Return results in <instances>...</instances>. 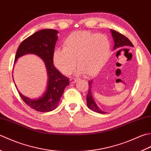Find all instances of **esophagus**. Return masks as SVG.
<instances>
[{"label": "esophagus", "instance_id": "34e87169", "mask_svg": "<svg viewBox=\"0 0 151 151\" xmlns=\"http://www.w3.org/2000/svg\"><path fill=\"white\" fill-rule=\"evenodd\" d=\"M70 83H76V82H77L78 81V79H73V78H70Z\"/></svg>", "mask_w": 151, "mask_h": 151}]
</instances>
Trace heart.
<instances>
[{"label": "heart", "instance_id": "1", "mask_svg": "<svg viewBox=\"0 0 151 151\" xmlns=\"http://www.w3.org/2000/svg\"><path fill=\"white\" fill-rule=\"evenodd\" d=\"M63 48L53 53L55 66L64 74L71 73L76 66L79 74L92 77L99 72L108 60L111 45L106 36L86 31H75L68 36Z\"/></svg>", "mask_w": 151, "mask_h": 151}]
</instances>
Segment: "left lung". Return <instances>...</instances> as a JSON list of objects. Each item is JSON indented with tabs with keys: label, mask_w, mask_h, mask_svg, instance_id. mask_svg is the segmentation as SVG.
I'll return each mask as SVG.
<instances>
[{
	"label": "left lung",
	"mask_w": 151,
	"mask_h": 151,
	"mask_svg": "<svg viewBox=\"0 0 151 151\" xmlns=\"http://www.w3.org/2000/svg\"><path fill=\"white\" fill-rule=\"evenodd\" d=\"M111 32L114 41V47H113V50H117V49H121L126 47H134L132 43L125 36L121 35V33L115 31L114 30L111 29ZM93 85V80H91L88 81V91L87 96V107L91 110L93 111L94 112H96L101 114H104L106 112L104 111L102 109H101L98 106L96 103L95 102L94 98L93 96V93H92V87Z\"/></svg>",
	"instance_id": "obj_1"
}]
</instances>
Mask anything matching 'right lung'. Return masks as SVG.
<instances>
[{"label": "right lung", "mask_w": 151, "mask_h": 151, "mask_svg": "<svg viewBox=\"0 0 151 151\" xmlns=\"http://www.w3.org/2000/svg\"><path fill=\"white\" fill-rule=\"evenodd\" d=\"M58 33L54 29H43L34 33L21 43L15 55L14 64L18 58L27 54L36 55L44 62L47 81L42 96L35 99L30 98L18 91L24 103L37 111L48 112L56 109L64 88L70 84L69 79L61 74L53 65V53L58 40Z\"/></svg>", "instance_id": "right-lung-1"}]
</instances>
